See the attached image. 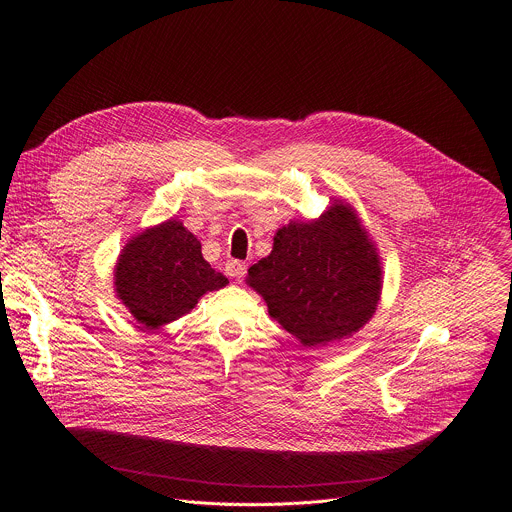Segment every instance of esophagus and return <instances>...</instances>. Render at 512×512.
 Here are the masks:
<instances>
[{
  "label": "esophagus",
  "instance_id": "1",
  "mask_svg": "<svg viewBox=\"0 0 512 512\" xmlns=\"http://www.w3.org/2000/svg\"><path fill=\"white\" fill-rule=\"evenodd\" d=\"M225 271H227V275H229V277H233V279H241V277H245V273H247V265H245L243 261L231 259V261H227Z\"/></svg>",
  "mask_w": 512,
  "mask_h": 512
}]
</instances>
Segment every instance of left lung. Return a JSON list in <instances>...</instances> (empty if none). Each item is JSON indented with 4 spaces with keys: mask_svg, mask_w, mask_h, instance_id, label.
I'll list each match as a JSON object with an SVG mask.
<instances>
[{
    "mask_svg": "<svg viewBox=\"0 0 512 512\" xmlns=\"http://www.w3.org/2000/svg\"><path fill=\"white\" fill-rule=\"evenodd\" d=\"M269 316L302 346H326L369 324L383 291L379 249L346 200L277 229L273 249L245 277Z\"/></svg>",
    "mask_w": 512,
    "mask_h": 512,
    "instance_id": "1",
    "label": "left lung"
}]
</instances>
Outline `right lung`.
I'll return each mask as SVG.
<instances>
[{
  "label": "right lung",
  "mask_w": 512,
  "mask_h": 512,
  "mask_svg": "<svg viewBox=\"0 0 512 512\" xmlns=\"http://www.w3.org/2000/svg\"><path fill=\"white\" fill-rule=\"evenodd\" d=\"M227 283L202 257L200 241L178 218L135 233L123 245L113 271L117 300L148 330L186 316L204 294Z\"/></svg>",
  "instance_id": "obj_1"
}]
</instances>
